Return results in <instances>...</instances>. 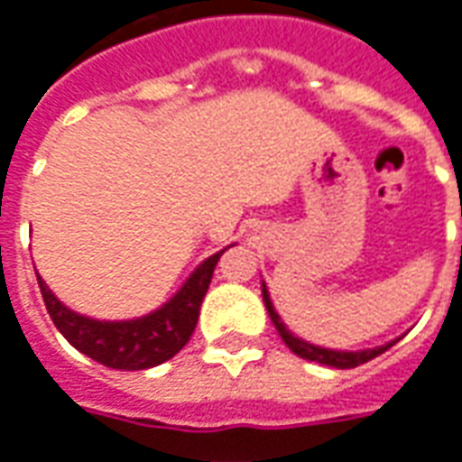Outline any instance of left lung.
Returning a JSON list of instances; mask_svg holds the SVG:
<instances>
[{
  "mask_svg": "<svg viewBox=\"0 0 462 462\" xmlns=\"http://www.w3.org/2000/svg\"><path fill=\"white\" fill-rule=\"evenodd\" d=\"M262 300H264V307H267V311H270L272 324H274L277 331H280L282 341H284V344H287V346H290L291 351L301 358H310V361H317V364H324V366H334V368H356L358 364H366V361H371V358L378 356V354H383V351L391 346V344H386V346L366 348V351H331V348L314 346V344H307V341L297 339L291 331H287V327L282 324L280 314H277L274 307H272L270 294H267V287H264V284H262Z\"/></svg>",
  "mask_w": 462,
  "mask_h": 462,
  "instance_id": "8db88e82",
  "label": "left lung"
}]
</instances>
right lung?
I'll list each match as a JSON object with an SVG mask.
<instances>
[{"label": "right lung", "mask_w": 462, "mask_h": 462, "mask_svg": "<svg viewBox=\"0 0 462 462\" xmlns=\"http://www.w3.org/2000/svg\"><path fill=\"white\" fill-rule=\"evenodd\" d=\"M222 252L202 262L165 307L131 321H96L81 317L66 310L42 282V277L36 280L49 317L71 346L108 368L141 371L168 361L188 344L200 317L202 297L210 287L212 272Z\"/></svg>", "instance_id": "1"}]
</instances>
